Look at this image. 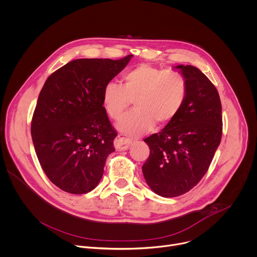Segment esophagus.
<instances>
[{
  "label": "esophagus",
  "instance_id": "obj_1",
  "mask_svg": "<svg viewBox=\"0 0 257 257\" xmlns=\"http://www.w3.org/2000/svg\"><path fill=\"white\" fill-rule=\"evenodd\" d=\"M132 143V140L131 139H128L126 137H122V136H119L115 142H114V146L115 148L118 150V151H124V150H127L130 146V144Z\"/></svg>",
  "mask_w": 257,
  "mask_h": 257
}]
</instances>
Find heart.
I'll list each match as a JSON object with an SVG mask.
<instances>
[{
	"mask_svg": "<svg viewBox=\"0 0 257 257\" xmlns=\"http://www.w3.org/2000/svg\"><path fill=\"white\" fill-rule=\"evenodd\" d=\"M186 96L187 83L182 74L141 64L124 74L123 85L110 82L104 87L103 103L109 117L119 120L133 102L135 110L120 121L118 129L139 136L154 125H169L180 113Z\"/></svg>",
	"mask_w": 257,
	"mask_h": 257,
	"instance_id": "b5f03b06",
	"label": "heart"
}]
</instances>
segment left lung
Here are the masks:
<instances>
[{
    "label": "left lung",
    "instance_id": "left-lung-1",
    "mask_svg": "<svg viewBox=\"0 0 257 257\" xmlns=\"http://www.w3.org/2000/svg\"><path fill=\"white\" fill-rule=\"evenodd\" d=\"M187 96L178 116L164 129L144 139L150 155L142 171L149 187L162 197L182 195L202 179L222 136L219 94L196 67L178 65Z\"/></svg>",
    "mask_w": 257,
    "mask_h": 257
}]
</instances>
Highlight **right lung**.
<instances>
[{
    "label": "right lung",
    "instance_id": "add662e5",
    "mask_svg": "<svg viewBox=\"0 0 257 257\" xmlns=\"http://www.w3.org/2000/svg\"><path fill=\"white\" fill-rule=\"evenodd\" d=\"M131 57L77 59L46 80L31 134L42 169L63 191L84 194L100 182L117 136L103 106V91Z\"/></svg>",
    "mask_w": 257,
    "mask_h": 257
}]
</instances>
